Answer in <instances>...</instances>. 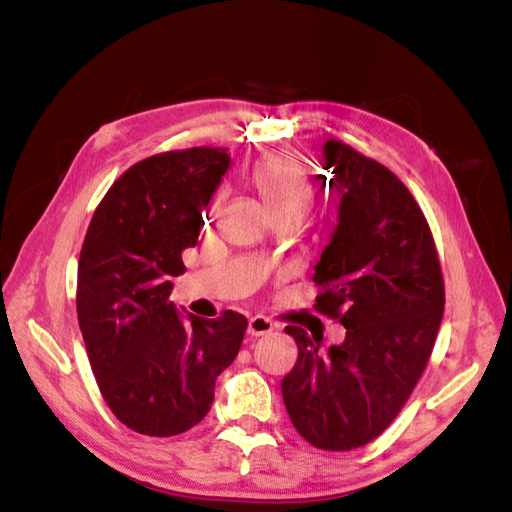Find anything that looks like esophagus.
<instances>
[{
  "label": "esophagus",
  "instance_id": "34e87169",
  "mask_svg": "<svg viewBox=\"0 0 512 512\" xmlns=\"http://www.w3.org/2000/svg\"><path fill=\"white\" fill-rule=\"evenodd\" d=\"M275 327H277V324H275L271 318L252 316L250 322H247V333H250L252 337H260V335L271 333Z\"/></svg>",
  "mask_w": 512,
  "mask_h": 512
}]
</instances>
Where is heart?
I'll list each match as a JSON object with an SVG mask.
<instances>
[{"instance_id":"heart-1","label":"heart","mask_w":512,"mask_h":512,"mask_svg":"<svg viewBox=\"0 0 512 512\" xmlns=\"http://www.w3.org/2000/svg\"><path fill=\"white\" fill-rule=\"evenodd\" d=\"M252 183L275 218L303 215L314 203V181L307 168L288 153H273L252 166Z\"/></svg>"}]
</instances>
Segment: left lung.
<instances>
[{
  "mask_svg": "<svg viewBox=\"0 0 512 512\" xmlns=\"http://www.w3.org/2000/svg\"><path fill=\"white\" fill-rule=\"evenodd\" d=\"M324 160L342 203L314 267V307L342 322L346 339L322 356L316 337L286 327L299 359L282 395L309 444L352 451L395 421L423 376L442 322L444 277L421 207L389 168L342 141L324 145Z\"/></svg>",
  "mask_w": 512,
  "mask_h": 512,
  "instance_id": "left-lung-1",
  "label": "left lung"
}]
</instances>
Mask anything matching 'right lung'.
<instances>
[{"label":"right lung","mask_w":512,"mask_h":512,"mask_svg":"<svg viewBox=\"0 0 512 512\" xmlns=\"http://www.w3.org/2000/svg\"><path fill=\"white\" fill-rule=\"evenodd\" d=\"M228 149L164 151L130 166L104 194L79 256L76 314L106 406L128 429L177 436L213 404L235 361L245 316L183 318L170 297L181 254L230 164Z\"/></svg>","instance_id":"obj_1"}]
</instances>
